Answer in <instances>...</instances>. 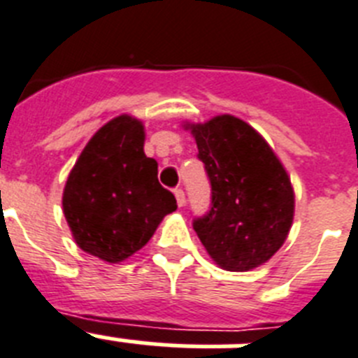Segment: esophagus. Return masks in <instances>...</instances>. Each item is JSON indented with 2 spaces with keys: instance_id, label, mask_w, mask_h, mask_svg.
Here are the masks:
<instances>
[{
  "instance_id": "esophagus-1",
  "label": "esophagus",
  "mask_w": 358,
  "mask_h": 358,
  "mask_svg": "<svg viewBox=\"0 0 358 358\" xmlns=\"http://www.w3.org/2000/svg\"><path fill=\"white\" fill-rule=\"evenodd\" d=\"M174 196H176V202H178L180 207L185 206V193L182 191V189H174Z\"/></svg>"
}]
</instances>
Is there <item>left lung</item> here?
Masks as SVG:
<instances>
[{
    "label": "left lung",
    "instance_id": "8db88e82",
    "mask_svg": "<svg viewBox=\"0 0 358 358\" xmlns=\"http://www.w3.org/2000/svg\"><path fill=\"white\" fill-rule=\"evenodd\" d=\"M211 182V209L193 227L227 271L262 266L286 242L295 193L284 165L249 123L231 114L189 125Z\"/></svg>",
    "mask_w": 358,
    "mask_h": 358
}]
</instances>
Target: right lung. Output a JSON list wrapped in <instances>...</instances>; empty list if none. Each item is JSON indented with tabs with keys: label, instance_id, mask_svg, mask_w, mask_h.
<instances>
[{
	"label": "right lung",
	"instance_id": "add662e5",
	"mask_svg": "<svg viewBox=\"0 0 358 358\" xmlns=\"http://www.w3.org/2000/svg\"><path fill=\"white\" fill-rule=\"evenodd\" d=\"M140 120L122 114L89 140L63 189V215L85 253L118 264L151 240L176 198L143 152Z\"/></svg>",
	"mask_w": 358,
	"mask_h": 358
}]
</instances>
